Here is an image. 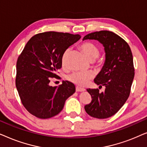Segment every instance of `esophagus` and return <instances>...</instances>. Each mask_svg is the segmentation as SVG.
Returning a JSON list of instances; mask_svg holds the SVG:
<instances>
[{"label":"esophagus","mask_w":147,"mask_h":147,"mask_svg":"<svg viewBox=\"0 0 147 147\" xmlns=\"http://www.w3.org/2000/svg\"><path fill=\"white\" fill-rule=\"evenodd\" d=\"M76 92H82L85 91V89H84V88H80V87H76Z\"/></svg>","instance_id":"obj_1"}]
</instances>
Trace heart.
Here are the masks:
<instances>
[{"label": "heart", "instance_id": "b5f03b06", "mask_svg": "<svg viewBox=\"0 0 147 147\" xmlns=\"http://www.w3.org/2000/svg\"><path fill=\"white\" fill-rule=\"evenodd\" d=\"M80 48L90 61H93L100 56V50L97 46L90 42H85L80 45ZM70 51L69 49H66L62 55L61 62L63 65H65L67 61V56ZM94 77V73L92 71H74L68 76L67 79L79 86H84L88 81Z\"/></svg>", "mask_w": 147, "mask_h": 147}]
</instances>
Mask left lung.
<instances>
[{"label":"left lung","mask_w":147,"mask_h":147,"mask_svg":"<svg viewBox=\"0 0 147 147\" xmlns=\"http://www.w3.org/2000/svg\"><path fill=\"white\" fill-rule=\"evenodd\" d=\"M87 39L98 41L104 47L105 61L94 82L104 86L105 91L87 89L92 100L84 108L92 117L104 119L114 115L130 95L134 76L133 57L128 43L113 32L96 31L83 38Z\"/></svg>","instance_id":"left-lung-1"}]
</instances>
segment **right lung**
<instances>
[{
	"label": "right lung",
	"mask_w": 147,
	"mask_h": 147,
	"mask_svg": "<svg viewBox=\"0 0 147 147\" xmlns=\"http://www.w3.org/2000/svg\"><path fill=\"white\" fill-rule=\"evenodd\" d=\"M80 38V35L49 31L34 35L26 44L17 59L16 87L22 104L33 116L42 119L56 116L76 92L74 84L68 81L55 87L49 82L57 77L64 51Z\"/></svg>",
	"instance_id": "right-lung-1"
}]
</instances>
